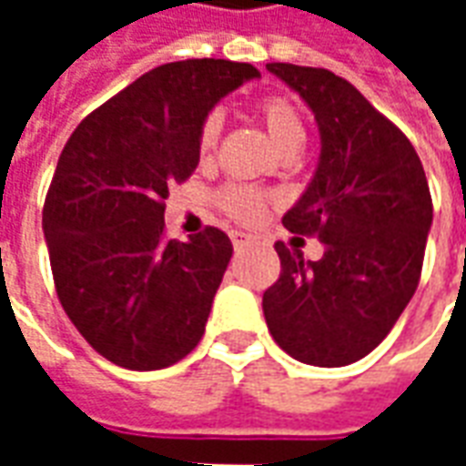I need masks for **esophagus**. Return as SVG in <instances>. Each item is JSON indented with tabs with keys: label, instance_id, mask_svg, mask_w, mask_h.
Listing matches in <instances>:
<instances>
[{
	"label": "esophagus",
	"instance_id": "obj_1",
	"mask_svg": "<svg viewBox=\"0 0 466 466\" xmlns=\"http://www.w3.org/2000/svg\"><path fill=\"white\" fill-rule=\"evenodd\" d=\"M249 237L242 232H232V244H234V249H244V247H249Z\"/></svg>",
	"mask_w": 466,
	"mask_h": 466
}]
</instances>
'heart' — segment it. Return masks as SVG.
Here are the masks:
<instances>
[{"instance_id":"b5f03b06","label":"heart","mask_w":466,"mask_h":466,"mask_svg":"<svg viewBox=\"0 0 466 466\" xmlns=\"http://www.w3.org/2000/svg\"><path fill=\"white\" fill-rule=\"evenodd\" d=\"M254 115L282 154H297L307 142V124H304L299 106L294 105L292 99L282 95L262 96L254 105ZM219 132H222V122L217 115L207 116L199 127L197 154L202 162H207L217 149ZM217 204L227 217H232L234 222L254 224L259 222V217L267 209V194L252 189V187H242V184H227L222 192L217 194Z\"/></svg>"}]
</instances>
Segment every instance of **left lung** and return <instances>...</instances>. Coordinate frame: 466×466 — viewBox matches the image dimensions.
I'll use <instances>...</instances> for the list:
<instances>
[{
	"label": "left lung",
	"instance_id": "8db88e82",
	"mask_svg": "<svg viewBox=\"0 0 466 466\" xmlns=\"http://www.w3.org/2000/svg\"><path fill=\"white\" fill-rule=\"evenodd\" d=\"M267 69L314 112L322 152L307 192L282 224L319 237L322 259L274 244L279 279L262 309L274 342L314 367H344L390 334L420 284L431 227L424 167L400 127L329 69Z\"/></svg>",
	"mask_w": 466,
	"mask_h": 466
}]
</instances>
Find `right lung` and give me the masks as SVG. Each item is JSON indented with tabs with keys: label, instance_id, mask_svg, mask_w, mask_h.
Segmentation results:
<instances>
[{
	"label": "right lung",
	"instance_id": "add662e5",
	"mask_svg": "<svg viewBox=\"0 0 466 466\" xmlns=\"http://www.w3.org/2000/svg\"><path fill=\"white\" fill-rule=\"evenodd\" d=\"M254 76L229 59L157 66L85 116L59 154L42 212L56 297L116 367L164 370L202 339L232 242L217 227L164 239V199L197 169L209 109Z\"/></svg>",
	"mask_w": 466,
	"mask_h": 466
}]
</instances>
